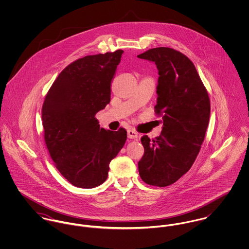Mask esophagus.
Segmentation results:
<instances>
[{
	"label": "esophagus",
	"mask_w": 249,
	"mask_h": 249,
	"mask_svg": "<svg viewBox=\"0 0 249 249\" xmlns=\"http://www.w3.org/2000/svg\"><path fill=\"white\" fill-rule=\"evenodd\" d=\"M127 137L129 139H136L138 137V134L133 128H129L127 129Z\"/></svg>",
	"instance_id": "obj_1"
}]
</instances>
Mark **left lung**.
I'll return each instance as SVG.
<instances>
[{
    "label": "left lung",
    "mask_w": 249,
    "mask_h": 249,
    "mask_svg": "<svg viewBox=\"0 0 249 249\" xmlns=\"http://www.w3.org/2000/svg\"><path fill=\"white\" fill-rule=\"evenodd\" d=\"M158 69L156 116L162 117L161 135H143V155L138 162L142 181L166 187L193 166L204 141L210 118V99L194 63L175 49L159 47L138 55Z\"/></svg>",
    "instance_id": "left-lung-1"
}]
</instances>
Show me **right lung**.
<instances>
[{"label":"right lung","instance_id":"1","mask_svg":"<svg viewBox=\"0 0 249 249\" xmlns=\"http://www.w3.org/2000/svg\"><path fill=\"white\" fill-rule=\"evenodd\" d=\"M123 53L76 59L58 74L45 96L44 141L56 169L75 187L103 184L111 160L126 141L124 128L100 129L95 118L110 103L111 80Z\"/></svg>","mask_w":249,"mask_h":249}]
</instances>
